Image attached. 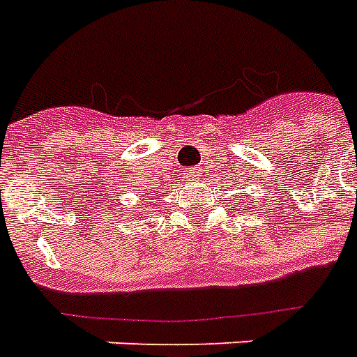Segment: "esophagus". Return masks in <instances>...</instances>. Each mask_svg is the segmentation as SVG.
I'll return each mask as SVG.
<instances>
[{
	"instance_id": "obj_1",
	"label": "esophagus",
	"mask_w": 357,
	"mask_h": 357,
	"mask_svg": "<svg viewBox=\"0 0 357 357\" xmlns=\"http://www.w3.org/2000/svg\"><path fill=\"white\" fill-rule=\"evenodd\" d=\"M200 168H195V170H191V172H187V176H189V178H199L200 176Z\"/></svg>"
}]
</instances>
